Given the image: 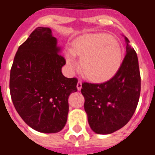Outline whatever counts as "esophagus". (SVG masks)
I'll return each instance as SVG.
<instances>
[{"mask_svg":"<svg viewBox=\"0 0 155 155\" xmlns=\"http://www.w3.org/2000/svg\"><path fill=\"white\" fill-rule=\"evenodd\" d=\"M81 87H82V82L81 81L79 80L78 81V84H77V88H78V91H80V90L81 89Z\"/></svg>","mask_w":155,"mask_h":155,"instance_id":"1","label":"esophagus"}]
</instances>
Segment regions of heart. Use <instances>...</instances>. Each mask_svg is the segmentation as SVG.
I'll return each instance as SVG.
<instances>
[{"label":"heart","instance_id":"1","mask_svg":"<svg viewBox=\"0 0 155 155\" xmlns=\"http://www.w3.org/2000/svg\"><path fill=\"white\" fill-rule=\"evenodd\" d=\"M76 56L81 57L83 73L94 81H104L114 76L123 61V52L116 39L106 33L87 34L77 37L72 49L66 52L68 68L78 67Z\"/></svg>","mask_w":155,"mask_h":155}]
</instances>
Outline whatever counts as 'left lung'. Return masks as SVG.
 Listing matches in <instances>:
<instances>
[{
    "instance_id": "8db88e82",
    "label": "left lung",
    "mask_w": 155,
    "mask_h": 155,
    "mask_svg": "<svg viewBox=\"0 0 155 155\" xmlns=\"http://www.w3.org/2000/svg\"><path fill=\"white\" fill-rule=\"evenodd\" d=\"M127 43L126 56L119 71L101 84L82 83L84 107L91 129L98 134H109L130 121L140 94V74L136 52Z\"/></svg>"
}]
</instances>
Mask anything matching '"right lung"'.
I'll return each mask as SVG.
<instances>
[{"mask_svg": "<svg viewBox=\"0 0 155 155\" xmlns=\"http://www.w3.org/2000/svg\"><path fill=\"white\" fill-rule=\"evenodd\" d=\"M50 28L38 27L18 49L10 73V92L27 125L46 134L60 132L68 120V98L78 79L63 75L65 59Z\"/></svg>", "mask_w": 155, "mask_h": 155, "instance_id": "obj_1", "label": "right lung"}]
</instances>
